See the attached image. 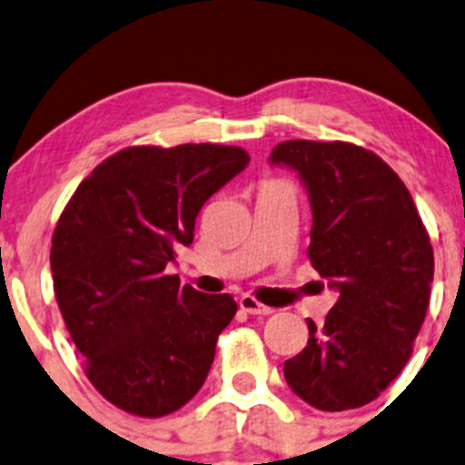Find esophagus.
<instances>
[{
  "label": "esophagus",
  "mask_w": 465,
  "mask_h": 465,
  "mask_svg": "<svg viewBox=\"0 0 465 465\" xmlns=\"http://www.w3.org/2000/svg\"><path fill=\"white\" fill-rule=\"evenodd\" d=\"M238 306H241V311H245L247 315L265 317V315H272V312H274V308L262 306V303L256 302V299L252 297V294H242V297L238 299Z\"/></svg>",
  "instance_id": "esophagus-1"
}]
</instances>
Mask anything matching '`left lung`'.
<instances>
[{"instance_id":"8db88e82","label":"left lung","mask_w":465,"mask_h":465,"mask_svg":"<svg viewBox=\"0 0 465 465\" xmlns=\"http://www.w3.org/2000/svg\"><path fill=\"white\" fill-rule=\"evenodd\" d=\"M272 166L297 173L312 209V267L337 292L322 331L285 362L294 393L322 411L378 398L411 355L434 279L430 236L401 177L369 150L294 139Z\"/></svg>"}]
</instances>
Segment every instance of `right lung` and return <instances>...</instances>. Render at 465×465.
I'll use <instances>...</instances> for the list:
<instances>
[{
	"label": "right lung",
	"mask_w": 465,
	"mask_h": 465,
	"mask_svg": "<svg viewBox=\"0 0 465 465\" xmlns=\"http://www.w3.org/2000/svg\"><path fill=\"white\" fill-rule=\"evenodd\" d=\"M247 163L233 145L125 148L94 168L60 215L55 299L89 382L112 405L157 419L204 384L238 306L163 270L193 242L206 200Z\"/></svg>",
	"instance_id": "right-lung-1"
}]
</instances>
